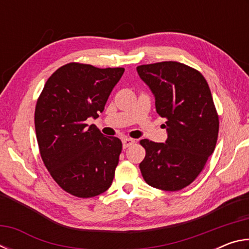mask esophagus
Here are the masks:
<instances>
[{
	"label": "esophagus",
	"instance_id": "esophagus-1",
	"mask_svg": "<svg viewBox=\"0 0 249 249\" xmlns=\"http://www.w3.org/2000/svg\"><path fill=\"white\" fill-rule=\"evenodd\" d=\"M122 142H123V148H127V147H129L130 145L134 144L135 140H132V138H123Z\"/></svg>",
	"mask_w": 249,
	"mask_h": 249
}]
</instances>
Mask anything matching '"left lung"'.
Here are the masks:
<instances>
[{"mask_svg": "<svg viewBox=\"0 0 249 249\" xmlns=\"http://www.w3.org/2000/svg\"><path fill=\"white\" fill-rule=\"evenodd\" d=\"M137 73L167 120L165 142L142 140V178L156 189L178 191L199 176L215 149L218 116L209 84L199 71L177 61L138 66Z\"/></svg>", "mask_w": 249, "mask_h": 249, "instance_id": "obj_1", "label": "left lung"}]
</instances>
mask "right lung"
<instances>
[{
  "instance_id": "right-lung-1",
  "label": "right lung",
  "mask_w": 249,
  "mask_h": 249,
  "mask_svg": "<svg viewBox=\"0 0 249 249\" xmlns=\"http://www.w3.org/2000/svg\"><path fill=\"white\" fill-rule=\"evenodd\" d=\"M124 68L67 64L50 75L35 109L41 159L66 192L92 197L111 187L122 142L105 137L89 117L102 113Z\"/></svg>"
}]
</instances>
